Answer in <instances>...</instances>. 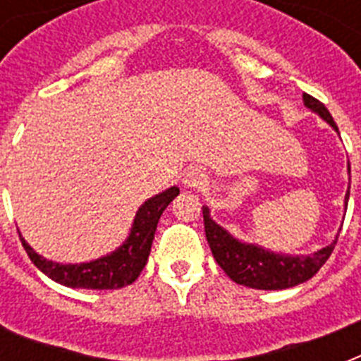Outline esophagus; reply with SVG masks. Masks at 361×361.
Listing matches in <instances>:
<instances>
[{"label":"esophagus","instance_id":"obj_1","mask_svg":"<svg viewBox=\"0 0 361 361\" xmlns=\"http://www.w3.org/2000/svg\"><path fill=\"white\" fill-rule=\"evenodd\" d=\"M208 183V176L204 174L200 169H189L183 174V185L191 187V189H202Z\"/></svg>","mask_w":361,"mask_h":361}]
</instances>
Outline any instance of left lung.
<instances>
[{
    "label": "left lung",
    "mask_w": 361,
    "mask_h": 361,
    "mask_svg": "<svg viewBox=\"0 0 361 361\" xmlns=\"http://www.w3.org/2000/svg\"><path fill=\"white\" fill-rule=\"evenodd\" d=\"M303 104L330 123L337 130V125L319 99L303 93ZM348 204V192L345 197V206ZM204 231L209 243L215 262L225 269V274L234 283L257 290H283L300 283H305L319 271L324 262L330 258L331 251L337 243V238L330 245L322 247L320 251L307 255V257H292V255H279V252L266 251L264 247L255 243H243L231 236L228 232L209 217V209L204 206Z\"/></svg>",
    "instance_id": "left-lung-1"
}]
</instances>
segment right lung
Masks as SVG:
<instances>
[{
    "instance_id": "add662e5",
    "label": "right lung",
    "mask_w": 361,
    "mask_h": 361,
    "mask_svg": "<svg viewBox=\"0 0 361 361\" xmlns=\"http://www.w3.org/2000/svg\"><path fill=\"white\" fill-rule=\"evenodd\" d=\"M180 195L178 187H170L142 204L133 221L129 238L114 252L92 262L59 264L37 255L30 243L20 236L27 257L42 274L50 279L71 288H92V290H114L123 288L138 279L152 251L153 236L157 231L161 215L172 200Z\"/></svg>"
}]
</instances>
